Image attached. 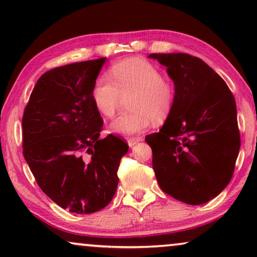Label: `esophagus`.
Masks as SVG:
<instances>
[{
	"label": "esophagus",
	"mask_w": 257,
	"mask_h": 257,
	"mask_svg": "<svg viewBox=\"0 0 257 257\" xmlns=\"http://www.w3.org/2000/svg\"><path fill=\"white\" fill-rule=\"evenodd\" d=\"M142 140H143L142 137H132V138H128V139H127L128 146H130V147L135 146L136 144H138L139 142H142Z\"/></svg>",
	"instance_id": "esophagus-1"
}]
</instances>
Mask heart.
Segmentation results:
<instances>
[{"mask_svg": "<svg viewBox=\"0 0 257 257\" xmlns=\"http://www.w3.org/2000/svg\"><path fill=\"white\" fill-rule=\"evenodd\" d=\"M108 76L97 77L91 87V100L104 117H113L121 98L128 96V112L111 122V131L131 136L145 131L153 120L163 122L170 115L175 90L152 63L127 58L111 66Z\"/></svg>", "mask_w": 257, "mask_h": 257, "instance_id": "b5f03b06", "label": "heart"}]
</instances>
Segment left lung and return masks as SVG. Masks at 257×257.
<instances>
[{
  "label": "left lung",
  "mask_w": 257,
  "mask_h": 257,
  "mask_svg": "<svg viewBox=\"0 0 257 257\" xmlns=\"http://www.w3.org/2000/svg\"><path fill=\"white\" fill-rule=\"evenodd\" d=\"M149 57L166 66L175 86L164 126L145 138L158 184L179 201L202 205L233 177L241 145L234 96L202 59L182 52Z\"/></svg>",
  "instance_id": "8db88e82"
}]
</instances>
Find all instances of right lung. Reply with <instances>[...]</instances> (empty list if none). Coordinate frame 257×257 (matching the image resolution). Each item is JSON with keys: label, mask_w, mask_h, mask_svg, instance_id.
I'll list each match as a JSON object with an SVG mask.
<instances>
[{"label": "right lung", "mask_w": 257, "mask_h": 257, "mask_svg": "<svg viewBox=\"0 0 257 257\" xmlns=\"http://www.w3.org/2000/svg\"><path fill=\"white\" fill-rule=\"evenodd\" d=\"M105 59L49 70L24 108V159L42 191L71 213H94L111 202L128 151L117 136L99 138L103 119L90 93Z\"/></svg>", "instance_id": "add662e5"}]
</instances>
